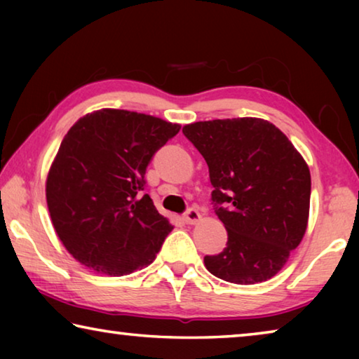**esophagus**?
Segmentation results:
<instances>
[{
  "instance_id": "34e87169",
  "label": "esophagus",
  "mask_w": 359,
  "mask_h": 359,
  "mask_svg": "<svg viewBox=\"0 0 359 359\" xmlns=\"http://www.w3.org/2000/svg\"><path fill=\"white\" fill-rule=\"evenodd\" d=\"M199 218H201V215H199V212H198L196 209H193V208L188 209V210L185 212V215H184V220H185L188 224L198 223Z\"/></svg>"
}]
</instances>
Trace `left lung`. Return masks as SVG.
I'll return each mask as SVG.
<instances>
[{"mask_svg":"<svg viewBox=\"0 0 359 359\" xmlns=\"http://www.w3.org/2000/svg\"><path fill=\"white\" fill-rule=\"evenodd\" d=\"M209 166L215 214L228 231L222 253L204 257L210 274L231 283L269 280L306 234L311 171L290 139L263 118L184 126Z\"/></svg>","mask_w":359,"mask_h":359,"instance_id":"1","label":"left lung"}]
</instances>
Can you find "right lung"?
I'll return each instance as SVG.
<instances>
[{
  "label": "right lung",
  "mask_w": 359,
  "mask_h": 359,
  "mask_svg": "<svg viewBox=\"0 0 359 359\" xmlns=\"http://www.w3.org/2000/svg\"><path fill=\"white\" fill-rule=\"evenodd\" d=\"M180 125L101 109L71 126L47 174L52 224L66 250L93 272L128 276L154 263L172 231L145 187L151 156Z\"/></svg>",
  "instance_id": "add662e5"
}]
</instances>
